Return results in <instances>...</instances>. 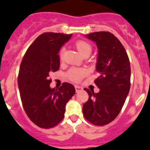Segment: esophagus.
Listing matches in <instances>:
<instances>
[{
  "label": "esophagus",
  "mask_w": 150,
  "mask_h": 150,
  "mask_svg": "<svg viewBox=\"0 0 150 150\" xmlns=\"http://www.w3.org/2000/svg\"><path fill=\"white\" fill-rule=\"evenodd\" d=\"M75 90H76V93H79V91L82 90V87L80 86H75Z\"/></svg>",
  "instance_id": "obj_1"
}]
</instances>
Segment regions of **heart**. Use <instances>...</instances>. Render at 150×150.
I'll return each mask as SVG.
<instances>
[{
	"label": "heart",
	"mask_w": 150,
	"mask_h": 150,
	"mask_svg": "<svg viewBox=\"0 0 150 150\" xmlns=\"http://www.w3.org/2000/svg\"><path fill=\"white\" fill-rule=\"evenodd\" d=\"M75 47H76L78 51L79 52V54L82 56H83L85 54H89L90 55V54H91L92 46L89 43L86 42V41H78L77 43H75ZM62 54H63V50H61L60 54H59L61 58V57H62ZM86 74L87 71L86 69H84V68H71V69L68 71L67 76L71 81L79 82Z\"/></svg>",
	"instance_id": "1"
}]
</instances>
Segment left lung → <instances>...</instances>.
I'll return each instance as SVG.
<instances>
[{
	"instance_id": "obj_1",
	"label": "left lung",
	"mask_w": 150,
	"mask_h": 150,
	"mask_svg": "<svg viewBox=\"0 0 150 150\" xmlns=\"http://www.w3.org/2000/svg\"><path fill=\"white\" fill-rule=\"evenodd\" d=\"M86 37L96 43L98 49L96 70L100 73L95 83L100 91L85 89L89 100L82 111L86 120L95 125L114 121L125 102L130 89V62L118 39L108 32H96Z\"/></svg>"
}]
</instances>
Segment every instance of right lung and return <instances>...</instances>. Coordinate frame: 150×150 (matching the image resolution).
Here are the masks:
<instances>
[{
    "instance_id": "add662e5",
    "label": "right lung",
    "mask_w": 150,
    "mask_h": 150,
    "mask_svg": "<svg viewBox=\"0 0 150 150\" xmlns=\"http://www.w3.org/2000/svg\"><path fill=\"white\" fill-rule=\"evenodd\" d=\"M71 34L46 33L35 40L20 65L18 83L22 106L29 119L39 127L50 128L64 117L66 103L75 93L74 86L64 82L50 88L49 75L60 68L58 53Z\"/></svg>"
}]
</instances>
